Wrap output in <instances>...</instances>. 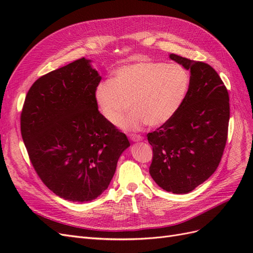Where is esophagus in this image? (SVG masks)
Wrapping results in <instances>:
<instances>
[{"instance_id": "esophagus-1", "label": "esophagus", "mask_w": 253, "mask_h": 253, "mask_svg": "<svg viewBox=\"0 0 253 253\" xmlns=\"http://www.w3.org/2000/svg\"><path fill=\"white\" fill-rule=\"evenodd\" d=\"M128 138L132 141H141L143 139V137L140 135H136V134H129Z\"/></svg>"}]
</instances>
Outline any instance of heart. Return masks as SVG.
Segmentation results:
<instances>
[{
	"label": "heart",
	"instance_id": "1",
	"mask_svg": "<svg viewBox=\"0 0 253 253\" xmlns=\"http://www.w3.org/2000/svg\"><path fill=\"white\" fill-rule=\"evenodd\" d=\"M190 83L189 72L179 64L141 60L118 67L112 81L99 83L95 101L113 126L120 124L131 104L132 112L120 126L139 131L147 124L158 126L169 121L186 100Z\"/></svg>",
	"mask_w": 253,
	"mask_h": 253
}]
</instances>
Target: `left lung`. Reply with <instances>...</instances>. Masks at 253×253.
<instances>
[{
  "mask_svg": "<svg viewBox=\"0 0 253 253\" xmlns=\"http://www.w3.org/2000/svg\"><path fill=\"white\" fill-rule=\"evenodd\" d=\"M191 73L189 93L174 116L148 134L153 148L150 174L176 194L194 190L215 172L225 150L230 118L224 82L209 64L170 53Z\"/></svg>",
  "mask_w": 253,
  "mask_h": 253,
  "instance_id": "8db88e82",
  "label": "left lung"
}]
</instances>
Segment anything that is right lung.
<instances>
[{"label":"right lung","mask_w":253,"mask_h":253,"mask_svg":"<svg viewBox=\"0 0 253 253\" xmlns=\"http://www.w3.org/2000/svg\"><path fill=\"white\" fill-rule=\"evenodd\" d=\"M101 77L81 58L38 79L26 95L21 134L38 176L70 202H90L108 189L129 142L95 101Z\"/></svg>","instance_id":"obj_1"}]
</instances>
